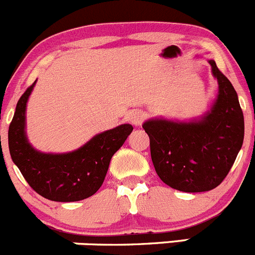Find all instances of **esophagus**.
Returning <instances> with one entry per match:
<instances>
[{
	"instance_id": "34e87169",
	"label": "esophagus",
	"mask_w": 255,
	"mask_h": 255,
	"mask_svg": "<svg viewBox=\"0 0 255 255\" xmlns=\"http://www.w3.org/2000/svg\"><path fill=\"white\" fill-rule=\"evenodd\" d=\"M128 122H131V124H133L135 127H140L142 124L143 119H145V114H143L141 110H133V112L128 113Z\"/></svg>"
}]
</instances>
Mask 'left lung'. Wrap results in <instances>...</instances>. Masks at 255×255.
I'll list each match as a JSON object with an SVG mask.
<instances>
[{
    "label": "left lung",
    "mask_w": 255,
    "mask_h": 255,
    "mask_svg": "<svg viewBox=\"0 0 255 255\" xmlns=\"http://www.w3.org/2000/svg\"><path fill=\"white\" fill-rule=\"evenodd\" d=\"M208 63L218 82V95L206 114L192 122L150 119L142 125L156 173L182 192H205L221 185L243 145L238 95L216 62Z\"/></svg>",
    "instance_id": "left-lung-1"
}]
</instances>
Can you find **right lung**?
<instances>
[{
  "instance_id": "add662e5",
  "label": "right lung",
  "mask_w": 255,
  "mask_h": 255,
  "mask_svg": "<svg viewBox=\"0 0 255 255\" xmlns=\"http://www.w3.org/2000/svg\"><path fill=\"white\" fill-rule=\"evenodd\" d=\"M34 84L23 93L8 128L12 161L38 195L55 202H75L94 195L104 182L113 155L132 131L130 124L100 132L67 153L37 151L26 135V107Z\"/></svg>"
}]
</instances>
